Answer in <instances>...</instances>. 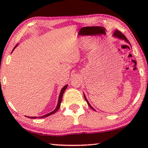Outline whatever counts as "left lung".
Wrapping results in <instances>:
<instances>
[{
  "instance_id": "1",
  "label": "left lung",
  "mask_w": 148,
  "mask_h": 148,
  "mask_svg": "<svg viewBox=\"0 0 148 148\" xmlns=\"http://www.w3.org/2000/svg\"><path fill=\"white\" fill-rule=\"evenodd\" d=\"M114 36H116V37H117V38H120V39L125 40V41L128 42V43H129V41L128 40H127V38H126V36H125L123 34L121 33V32H120L119 31H118V30H116V31H115V32H114ZM129 44H130V43H129ZM84 98H85V99H86V102H87V104L89 105V106H90V108H91V109H92L93 110H95V109L93 108H92V107L91 106V105H90V104L89 103V102L87 101V100L86 97V96H85V95H84Z\"/></svg>"
}]
</instances>
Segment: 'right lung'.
Here are the masks:
<instances>
[{
    "label": "right lung",
    "instance_id": "1",
    "mask_svg": "<svg viewBox=\"0 0 148 148\" xmlns=\"http://www.w3.org/2000/svg\"><path fill=\"white\" fill-rule=\"evenodd\" d=\"M17 45H16V46L14 47V48H16V47L17 46ZM14 49H13V50H14ZM67 86H67V85H66V86H65L63 87V88L62 89V90H61V93H60V95H59L58 104H57V107H56V108L55 109L53 112H50V113L47 114H46V115H45V116H42V117H41V118H44V117H46L49 116H50V115H51V114H54V113H56V112L57 111V110H58L59 109L60 106H61V101H62V96H63V93H64V92L65 90H66ZM29 117V118H32V119H36V117Z\"/></svg>",
    "mask_w": 148,
    "mask_h": 148
}]
</instances>
